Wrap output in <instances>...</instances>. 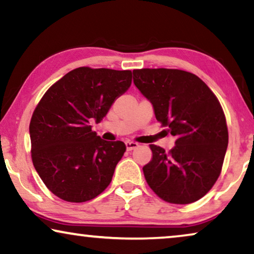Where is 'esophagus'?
I'll return each mask as SVG.
<instances>
[{
  "label": "esophagus",
  "mask_w": 254,
  "mask_h": 254,
  "mask_svg": "<svg viewBox=\"0 0 254 254\" xmlns=\"http://www.w3.org/2000/svg\"><path fill=\"white\" fill-rule=\"evenodd\" d=\"M125 144H126L127 150H133V149L138 147V144L136 143V142H133V141H126L125 142Z\"/></svg>",
  "instance_id": "obj_1"
}]
</instances>
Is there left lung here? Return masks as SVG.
Here are the masks:
<instances>
[{"instance_id":"left-lung-1","label":"left lung","mask_w":254,"mask_h":254,"mask_svg":"<svg viewBox=\"0 0 254 254\" xmlns=\"http://www.w3.org/2000/svg\"><path fill=\"white\" fill-rule=\"evenodd\" d=\"M133 79L176 137L169 152L150 144L152 159L143 166L148 185L166 202H195L216 183L228 148L220 102L202 79L179 69H135Z\"/></svg>"}]
</instances>
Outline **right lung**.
Returning a JSON list of instances; mask_svg holds the SVG:
<instances>
[{"label": "right lung", "mask_w": 254, "mask_h": 254, "mask_svg": "<svg viewBox=\"0 0 254 254\" xmlns=\"http://www.w3.org/2000/svg\"><path fill=\"white\" fill-rule=\"evenodd\" d=\"M131 84L130 70L79 67L45 92L30 123L34 169L52 193L68 202L99 195L126 151L121 141L92 131Z\"/></svg>", "instance_id": "right-lung-1"}]
</instances>
